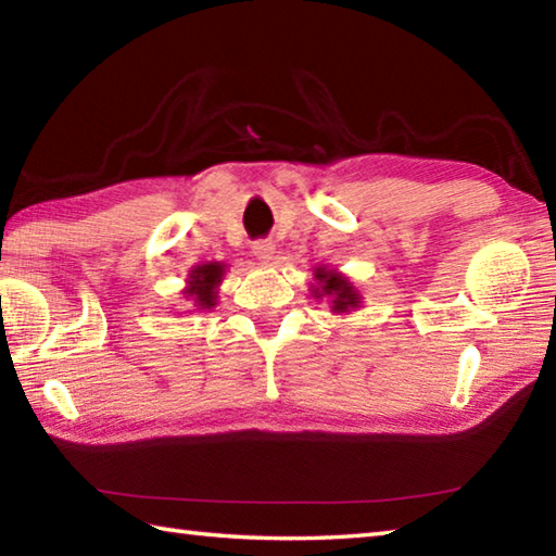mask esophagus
<instances>
[{"label":"esophagus","instance_id":"obj_1","mask_svg":"<svg viewBox=\"0 0 556 556\" xmlns=\"http://www.w3.org/2000/svg\"><path fill=\"white\" fill-rule=\"evenodd\" d=\"M252 255L262 262H269L271 255H275V244H271L269 240H257L255 244H252Z\"/></svg>","mask_w":556,"mask_h":556}]
</instances>
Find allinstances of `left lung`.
I'll return each instance as SVG.
<instances>
[{"mask_svg": "<svg viewBox=\"0 0 556 556\" xmlns=\"http://www.w3.org/2000/svg\"><path fill=\"white\" fill-rule=\"evenodd\" d=\"M316 277L324 285L321 287L324 294L333 296V312H348V308L357 306V299H361V296L355 294L351 281H348L345 277L336 275V271H326V269H318ZM318 296H321V294H318Z\"/></svg>", "mask_w": 556, "mask_h": 556, "instance_id": "1", "label": "left lung"}]
</instances>
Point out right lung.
I'll return each mask as SVG.
<instances>
[{"label":"right lung","mask_w":556,"mask_h":556,"mask_svg":"<svg viewBox=\"0 0 556 556\" xmlns=\"http://www.w3.org/2000/svg\"><path fill=\"white\" fill-rule=\"evenodd\" d=\"M223 277V265L218 262H211V265H201L191 271V281H188V296H193V301L203 308L215 306V287Z\"/></svg>","instance_id":"obj_1"}]
</instances>
